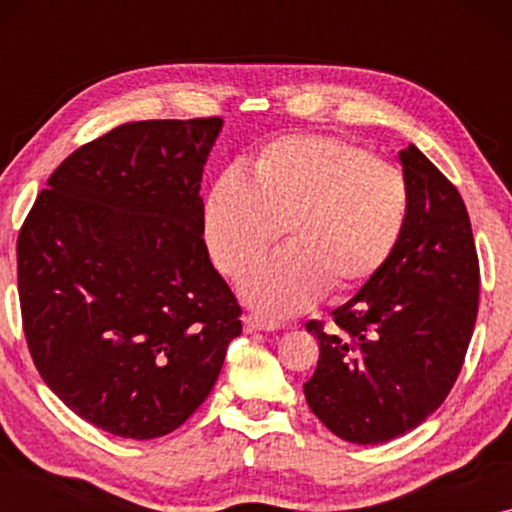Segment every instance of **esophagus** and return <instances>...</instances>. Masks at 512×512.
I'll return each mask as SVG.
<instances>
[{
	"label": "esophagus",
	"mask_w": 512,
	"mask_h": 512,
	"mask_svg": "<svg viewBox=\"0 0 512 512\" xmlns=\"http://www.w3.org/2000/svg\"><path fill=\"white\" fill-rule=\"evenodd\" d=\"M244 328H247V333H256V331H277L279 324L277 321H268V319H261L256 317V314H249V317H244Z\"/></svg>",
	"instance_id": "obj_1"
}]
</instances>
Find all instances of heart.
Listing matches in <instances>:
<instances>
[{"label": "heart", "mask_w": 512, "mask_h": 512, "mask_svg": "<svg viewBox=\"0 0 512 512\" xmlns=\"http://www.w3.org/2000/svg\"><path fill=\"white\" fill-rule=\"evenodd\" d=\"M410 186L398 167L331 135H286L265 144L251 179L223 172L205 207V240L230 277L247 272L282 228L291 244L242 279L244 300L272 317L317 303L326 286L370 282L403 240Z\"/></svg>", "instance_id": "heart-1"}]
</instances>
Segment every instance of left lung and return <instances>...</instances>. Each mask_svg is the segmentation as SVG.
I'll use <instances>...</instances> for the list:
<instances>
[{"label":"left lung","instance_id":"obj_1","mask_svg":"<svg viewBox=\"0 0 512 512\" xmlns=\"http://www.w3.org/2000/svg\"><path fill=\"white\" fill-rule=\"evenodd\" d=\"M410 216L389 263L333 310L319 340L307 405L335 436L380 445L408 433L445 401L478 317L480 268L457 188L410 144L398 153Z\"/></svg>","mask_w":512,"mask_h":512}]
</instances>
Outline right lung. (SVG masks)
Segmentation results:
<instances>
[{
  "label": "right lung",
  "mask_w": 512,
  "mask_h": 512,
  "mask_svg": "<svg viewBox=\"0 0 512 512\" xmlns=\"http://www.w3.org/2000/svg\"><path fill=\"white\" fill-rule=\"evenodd\" d=\"M221 118L118 125L60 163L18 235L27 347L97 429L151 440L212 391L240 305L209 261L202 170Z\"/></svg>",
  "instance_id": "right-lung-1"
}]
</instances>
